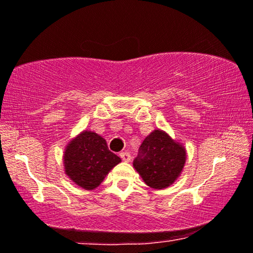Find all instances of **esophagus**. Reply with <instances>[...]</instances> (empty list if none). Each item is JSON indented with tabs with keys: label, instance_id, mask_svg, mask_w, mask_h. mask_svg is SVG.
I'll return each mask as SVG.
<instances>
[{
	"label": "esophagus",
	"instance_id": "obj_1",
	"mask_svg": "<svg viewBox=\"0 0 253 253\" xmlns=\"http://www.w3.org/2000/svg\"><path fill=\"white\" fill-rule=\"evenodd\" d=\"M120 157L123 161H126V162H129L131 160V155H130L129 152H126V151L122 152V153H120Z\"/></svg>",
	"mask_w": 253,
	"mask_h": 253
}]
</instances>
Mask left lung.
<instances>
[{"instance_id":"left-lung-1","label":"left lung","mask_w":253,"mask_h":253,"mask_svg":"<svg viewBox=\"0 0 253 253\" xmlns=\"http://www.w3.org/2000/svg\"><path fill=\"white\" fill-rule=\"evenodd\" d=\"M185 150L161 130H154L141 143L133 167L153 189L171 185L185 164Z\"/></svg>"}]
</instances>
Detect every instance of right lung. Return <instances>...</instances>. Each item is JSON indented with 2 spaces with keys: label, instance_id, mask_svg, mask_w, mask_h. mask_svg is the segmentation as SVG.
Segmentation results:
<instances>
[{
  "label": "right lung",
  "instance_id": "1",
  "mask_svg": "<svg viewBox=\"0 0 253 253\" xmlns=\"http://www.w3.org/2000/svg\"><path fill=\"white\" fill-rule=\"evenodd\" d=\"M120 162L121 158L108 150L106 140L91 131L82 132L64 152L65 174L85 190L99 186Z\"/></svg>",
  "mask_w": 253,
  "mask_h": 253
}]
</instances>
